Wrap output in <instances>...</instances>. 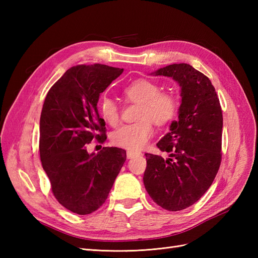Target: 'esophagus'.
Returning a JSON list of instances; mask_svg holds the SVG:
<instances>
[{
	"mask_svg": "<svg viewBox=\"0 0 258 258\" xmlns=\"http://www.w3.org/2000/svg\"><path fill=\"white\" fill-rule=\"evenodd\" d=\"M140 154V152H135V151H127V158L128 159H131V158H134V157H136V156H139Z\"/></svg>",
	"mask_w": 258,
	"mask_h": 258,
	"instance_id": "34e87169",
	"label": "esophagus"
}]
</instances>
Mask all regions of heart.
<instances>
[{
	"mask_svg": "<svg viewBox=\"0 0 258 258\" xmlns=\"http://www.w3.org/2000/svg\"><path fill=\"white\" fill-rule=\"evenodd\" d=\"M123 96L129 101L139 102L138 121L123 124L112 135V142L122 148L138 151L144 147L153 136V121L163 126L174 118L177 100L173 93L161 91L159 86L145 79L132 82L123 89ZM104 120L116 126L119 121V108L114 100L104 98L100 104Z\"/></svg>",
	"mask_w": 258,
	"mask_h": 258,
	"instance_id": "heart-1",
	"label": "heart"
}]
</instances>
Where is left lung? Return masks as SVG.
<instances>
[{
	"label": "left lung",
	"instance_id": "obj_1",
	"mask_svg": "<svg viewBox=\"0 0 258 258\" xmlns=\"http://www.w3.org/2000/svg\"><path fill=\"white\" fill-rule=\"evenodd\" d=\"M181 87L178 120L157 143L168 159L145 154L143 176L151 198L168 211L192 206L212 185L222 160L223 114L215 88L208 77L187 63L157 70Z\"/></svg>",
	"mask_w": 258,
	"mask_h": 258
}]
</instances>
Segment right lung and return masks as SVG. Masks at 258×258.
Instances as JSON below:
<instances>
[{"mask_svg": "<svg viewBox=\"0 0 258 258\" xmlns=\"http://www.w3.org/2000/svg\"><path fill=\"white\" fill-rule=\"evenodd\" d=\"M122 71L99 63L72 67L45 98L40 119L42 166L53 196L73 213L90 214L102 206L126 161L122 148L103 147L98 154L86 148L93 139L105 141V121L97 104L100 93Z\"/></svg>", "mask_w": 258, "mask_h": 258, "instance_id": "1", "label": "right lung"}]
</instances>
